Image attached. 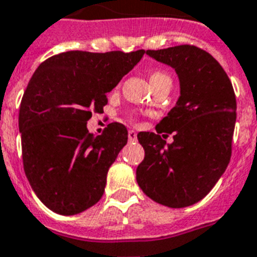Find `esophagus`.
<instances>
[{
  "mask_svg": "<svg viewBox=\"0 0 257 257\" xmlns=\"http://www.w3.org/2000/svg\"><path fill=\"white\" fill-rule=\"evenodd\" d=\"M128 138H129V142H136L137 141V133L131 129V131L128 132Z\"/></svg>",
  "mask_w": 257,
  "mask_h": 257,
  "instance_id": "34e87169",
  "label": "esophagus"
}]
</instances>
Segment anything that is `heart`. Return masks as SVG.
Instances as JSON below:
<instances>
[{"instance_id": "b5f03b06", "label": "heart", "mask_w": 257, "mask_h": 257, "mask_svg": "<svg viewBox=\"0 0 257 257\" xmlns=\"http://www.w3.org/2000/svg\"><path fill=\"white\" fill-rule=\"evenodd\" d=\"M149 80H150L151 86H155V85H158L159 82L167 81V80H171V79H169V76L167 75L164 71L155 70V71H151L150 72V75H149Z\"/></svg>"}]
</instances>
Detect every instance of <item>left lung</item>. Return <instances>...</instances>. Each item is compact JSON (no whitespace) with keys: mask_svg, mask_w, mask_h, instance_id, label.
Here are the masks:
<instances>
[{"mask_svg":"<svg viewBox=\"0 0 257 257\" xmlns=\"http://www.w3.org/2000/svg\"><path fill=\"white\" fill-rule=\"evenodd\" d=\"M155 61L175 68L180 98L156 125V133H138L145 159L136 178L154 202L182 208L203 199L226 169L236 119L230 79L206 50L180 45L146 50ZM174 133L166 145L161 136Z\"/></svg>","mask_w":257,"mask_h":257,"instance_id":"obj_1","label":"left lung"}]
</instances>
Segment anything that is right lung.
Listing matches in <instances>:
<instances>
[{
	"label": "right lung",
	"instance_id": "1",
	"mask_svg": "<svg viewBox=\"0 0 257 257\" xmlns=\"http://www.w3.org/2000/svg\"><path fill=\"white\" fill-rule=\"evenodd\" d=\"M145 50L66 51L42 62L22 98V156L31 187L49 209L76 215L103 195L108 168L128 141L111 122L89 133L91 112H102L107 93L141 61Z\"/></svg>",
	"mask_w": 257,
	"mask_h": 257
}]
</instances>
